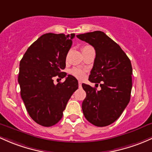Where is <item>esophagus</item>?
Returning <instances> with one entry per match:
<instances>
[{"mask_svg":"<svg viewBox=\"0 0 152 152\" xmlns=\"http://www.w3.org/2000/svg\"><path fill=\"white\" fill-rule=\"evenodd\" d=\"M81 84H82V83H81V81H79V87H81Z\"/></svg>","mask_w":152,"mask_h":152,"instance_id":"obj_1","label":"esophagus"}]
</instances>
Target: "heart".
<instances>
[{"instance_id": "obj_1", "label": "heart", "mask_w": 152, "mask_h": 152, "mask_svg": "<svg viewBox=\"0 0 152 152\" xmlns=\"http://www.w3.org/2000/svg\"><path fill=\"white\" fill-rule=\"evenodd\" d=\"M93 49V48L89 45H86L82 47L81 50H82V52H84V51L87 50V49ZM71 73L73 75V76H74L75 77L78 78V79H83V78L85 76V71H84V70L80 69V68H73V69L71 70Z\"/></svg>"}]
</instances>
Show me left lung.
Here are the masks:
<instances>
[{"mask_svg":"<svg viewBox=\"0 0 152 152\" xmlns=\"http://www.w3.org/2000/svg\"><path fill=\"white\" fill-rule=\"evenodd\" d=\"M76 37L95 49V61L89 80L100 84L97 90L82 84L87 96L82 103L83 114L87 121L97 127L114 122L130 100L132 68L130 59L121 47L105 33L94 31Z\"/></svg>","mask_w":152,"mask_h":152,"instance_id":"8db88e82","label":"left lung"}]
</instances>
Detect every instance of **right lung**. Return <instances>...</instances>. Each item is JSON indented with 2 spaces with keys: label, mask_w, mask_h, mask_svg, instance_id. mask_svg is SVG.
<instances>
[{
  "label": "right lung",
  "mask_w": 152,
  "mask_h": 152,
  "mask_svg": "<svg viewBox=\"0 0 152 152\" xmlns=\"http://www.w3.org/2000/svg\"><path fill=\"white\" fill-rule=\"evenodd\" d=\"M74 33H46L30 46L20 63V94L30 116L38 124L51 127L63 117L77 79L68 75L66 81L53 84V78L67 76L62 72Z\"/></svg>",
  "instance_id": "1"
}]
</instances>
